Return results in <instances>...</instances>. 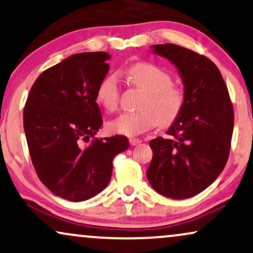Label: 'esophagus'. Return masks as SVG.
Here are the masks:
<instances>
[{
    "label": "esophagus",
    "instance_id": "esophagus-1",
    "mask_svg": "<svg viewBox=\"0 0 253 253\" xmlns=\"http://www.w3.org/2000/svg\"><path fill=\"white\" fill-rule=\"evenodd\" d=\"M129 142H130L131 145L134 146V145H138V144L142 143V140H140L139 138H130Z\"/></svg>",
    "mask_w": 253,
    "mask_h": 253
}]
</instances>
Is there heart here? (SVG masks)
I'll use <instances>...</instances> for the list:
<instances>
[{
	"label": "heart",
	"instance_id": "heart-1",
	"mask_svg": "<svg viewBox=\"0 0 253 253\" xmlns=\"http://www.w3.org/2000/svg\"><path fill=\"white\" fill-rule=\"evenodd\" d=\"M130 81L145 93L140 104V113L122 114L108 123L113 133L133 137L155 127L157 124L169 126L181 113L185 103L183 90L172 84L169 72L151 64L137 62L127 71ZM120 84L116 75L110 74L101 81L96 91V100L104 110L113 113L119 107Z\"/></svg>",
	"mask_w": 253,
	"mask_h": 253
}]
</instances>
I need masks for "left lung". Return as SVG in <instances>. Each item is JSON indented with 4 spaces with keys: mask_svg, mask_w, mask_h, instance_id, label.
I'll list each match as a JSON object with an SVG mask.
<instances>
[{
    "mask_svg": "<svg viewBox=\"0 0 253 253\" xmlns=\"http://www.w3.org/2000/svg\"><path fill=\"white\" fill-rule=\"evenodd\" d=\"M153 53L178 68L185 103L169 138L152 139L146 170L150 185L167 198H192L215 181L228 162L234 109L217 66L205 55L175 44L153 45Z\"/></svg>",
    "mask_w": 253,
    "mask_h": 253,
    "instance_id": "1",
    "label": "left lung"
}]
</instances>
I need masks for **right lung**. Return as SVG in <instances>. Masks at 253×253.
<instances>
[{"instance_id":"add662e5","label":"right lung","mask_w":253,"mask_h":253,"mask_svg":"<svg viewBox=\"0 0 253 253\" xmlns=\"http://www.w3.org/2000/svg\"><path fill=\"white\" fill-rule=\"evenodd\" d=\"M109 59L107 52L71 55L42 72L26 100L24 132L36 173L68 201L102 192L113 174L114 157L129 147L124 136L94 137L103 124L96 91Z\"/></svg>"}]
</instances>
